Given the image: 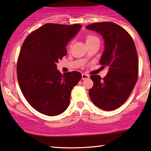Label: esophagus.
<instances>
[{"label":"esophagus","instance_id":"esophagus-1","mask_svg":"<svg viewBox=\"0 0 151 151\" xmlns=\"http://www.w3.org/2000/svg\"><path fill=\"white\" fill-rule=\"evenodd\" d=\"M89 77H90V76L88 75V74H82V77H81L82 80H84V79H89Z\"/></svg>","mask_w":151,"mask_h":151}]
</instances>
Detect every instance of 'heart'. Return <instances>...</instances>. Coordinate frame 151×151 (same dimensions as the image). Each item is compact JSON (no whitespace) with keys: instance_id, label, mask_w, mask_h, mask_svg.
Returning a JSON list of instances; mask_svg holds the SVG:
<instances>
[{"instance_id":"1","label":"heart","mask_w":151,"mask_h":151,"mask_svg":"<svg viewBox=\"0 0 151 151\" xmlns=\"http://www.w3.org/2000/svg\"><path fill=\"white\" fill-rule=\"evenodd\" d=\"M95 40H99V39L95 35H88L86 36V43L91 42L95 41Z\"/></svg>"}]
</instances>
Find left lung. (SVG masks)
I'll return each instance as SVG.
<instances>
[{
    "mask_svg": "<svg viewBox=\"0 0 151 151\" xmlns=\"http://www.w3.org/2000/svg\"><path fill=\"white\" fill-rule=\"evenodd\" d=\"M86 28L102 36L104 51L100 63L109 68L103 79L99 75L91 76L94 84L89 90L90 98L101 109L113 111L127 100L137 83L139 59L136 47L126 30L113 22L94 23Z\"/></svg>",
    "mask_w": 151,
    "mask_h": 151,
    "instance_id": "obj_1",
    "label": "left lung"
}]
</instances>
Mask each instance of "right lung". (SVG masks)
I'll list each match as a JSON object with an SVG mask.
<instances>
[{"label": "right lung", "mask_w": 151, "mask_h": 151, "mask_svg": "<svg viewBox=\"0 0 151 151\" xmlns=\"http://www.w3.org/2000/svg\"><path fill=\"white\" fill-rule=\"evenodd\" d=\"M80 24H46L26 38L17 60V79L27 102L40 113L62 114L70 104L72 89L81 79L72 71L62 74L57 63L66 56V46L81 29Z\"/></svg>", "instance_id": "1"}]
</instances>
